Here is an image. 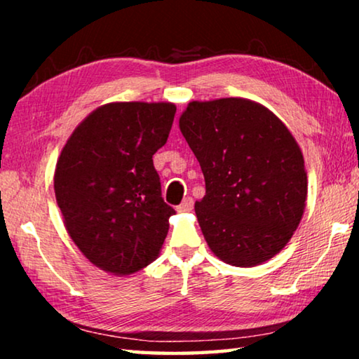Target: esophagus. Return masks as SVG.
Wrapping results in <instances>:
<instances>
[{
	"mask_svg": "<svg viewBox=\"0 0 359 359\" xmlns=\"http://www.w3.org/2000/svg\"><path fill=\"white\" fill-rule=\"evenodd\" d=\"M193 209V198H185L180 205H177V212H190Z\"/></svg>",
	"mask_w": 359,
	"mask_h": 359,
	"instance_id": "obj_1",
	"label": "esophagus"
}]
</instances>
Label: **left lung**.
Returning <instances> with one entry per match:
<instances>
[{"label": "left lung", "mask_w": 359, "mask_h": 359, "mask_svg": "<svg viewBox=\"0 0 359 359\" xmlns=\"http://www.w3.org/2000/svg\"><path fill=\"white\" fill-rule=\"evenodd\" d=\"M179 126L204 174L194 212L212 253L238 267L271 259L306 209L307 172L293 135L245 98L191 101Z\"/></svg>", "instance_id": "8db88e82"}]
</instances>
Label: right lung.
Masks as SVG:
<instances>
[{"mask_svg": "<svg viewBox=\"0 0 359 359\" xmlns=\"http://www.w3.org/2000/svg\"><path fill=\"white\" fill-rule=\"evenodd\" d=\"M172 102H109L85 117L58 156L53 188L66 231L90 263L114 276L149 266L175 210L151 156L166 144Z\"/></svg>", "mask_w": 359, "mask_h": 359, "instance_id": "add662e5", "label": "right lung"}]
</instances>
